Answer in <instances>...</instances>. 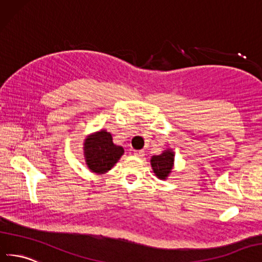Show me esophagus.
Masks as SVG:
<instances>
[{
  "mask_svg": "<svg viewBox=\"0 0 262 262\" xmlns=\"http://www.w3.org/2000/svg\"><path fill=\"white\" fill-rule=\"evenodd\" d=\"M134 155H135V157H138V158H143L145 156V152L144 150H135L134 151Z\"/></svg>",
  "mask_w": 262,
  "mask_h": 262,
  "instance_id": "obj_1",
  "label": "esophagus"
}]
</instances>
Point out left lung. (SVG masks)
I'll use <instances>...</instances> for the list:
<instances>
[{
  "mask_svg": "<svg viewBox=\"0 0 262 262\" xmlns=\"http://www.w3.org/2000/svg\"><path fill=\"white\" fill-rule=\"evenodd\" d=\"M174 151L167 148L158 156H152L150 164L155 176L160 180H167L174 167Z\"/></svg>",
  "mask_w": 262,
  "mask_h": 262,
  "instance_id": "left-lung-1",
  "label": "left lung"
}]
</instances>
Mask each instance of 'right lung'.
Returning <instances> with one entry per match:
<instances>
[{"label":"right lung","instance_id":"add662e5","mask_svg":"<svg viewBox=\"0 0 262 262\" xmlns=\"http://www.w3.org/2000/svg\"><path fill=\"white\" fill-rule=\"evenodd\" d=\"M86 167L95 174L106 173L124 155V148L113 143L112 134L101 129L90 134L83 141Z\"/></svg>","mask_w":262,"mask_h":262}]
</instances>
